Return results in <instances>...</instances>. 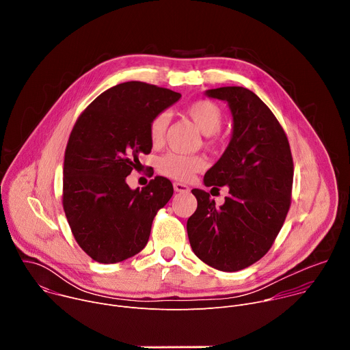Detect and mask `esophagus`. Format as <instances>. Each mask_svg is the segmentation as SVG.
Here are the masks:
<instances>
[{
  "mask_svg": "<svg viewBox=\"0 0 350 350\" xmlns=\"http://www.w3.org/2000/svg\"><path fill=\"white\" fill-rule=\"evenodd\" d=\"M174 187V191L176 192H189V187L185 185V184H181V183H174L173 184Z\"/></svg>",
  "mask_w": 350,
  "mask_h": 350,
  "instance_id": "34e87169",
  "label": "esophagus"
}]
</instances>
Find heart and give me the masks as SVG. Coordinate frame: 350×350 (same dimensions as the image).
Masks as SVG:
<instances>
[{
    "instance_id": "b5f03b06",
    "label": "heart",
    "mask_w": 350,
    "mask_h": 350,
    "mask_svg": "<svg viewBox=\"0 0 350 350\" xmlns=\"http://www.w3.org/2000/svg\"><path fill=\"white\" fill-rule=\"evenodd\" d=\"M184 113L192 120L196 129L205 135L216 134L223 124V112L217 104L209 99H199L189 104ZM167 129L166 113H158L149 123V138L154 146L162 144ZM206 166V161L199 155H183L169 152L159 159L158 169L162 174L177 181H188Z\"/></svg>"
}]
</instances>
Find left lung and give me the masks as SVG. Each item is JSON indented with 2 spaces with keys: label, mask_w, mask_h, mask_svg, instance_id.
I'll list each match as a JSON object with an SVG mask.
<instances>
[{
  "label": "left lung",
  "mask_w": 350,
  "mask_h": 350,
  "mask_svg": "<svg viewBox=\"0 0 350 350\" xmlns=\"http://www.w3.org/2000/svg\"><path fill=\"white\" fill-rule=\"evenodd\" d=\"M205 94L228 104L232 135L204 183L228 185L230 195L217 208L209 192L192 189L198 208L187 232L204 263L238 271L262 259L278 235L291 206L293 162L284 129L255 92L220 87Z\"/></svg>",
  "instance_id": "left-lung-1"
}]
</instances>
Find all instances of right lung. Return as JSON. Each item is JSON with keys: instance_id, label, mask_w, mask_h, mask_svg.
<instances>
[{"instance_id": "add662e5", "label": "right lung", "mask_w": 350, "mask_h": 350, "mask_svg": "<svg viewBox=\"0 0 350 350\" xmlns=\"http://www.w3.org/2000/svg\"><path fill=\"white\" fill-rule=\"evenodd\" d=\"M181 94L142 81L118 84L83 111L64 162V211L73 237L98 263L123 262L145 247L154 217L173 195L157 176L142 189L126 177L149 154V123Z\"/></svg>"}]
</instances>
